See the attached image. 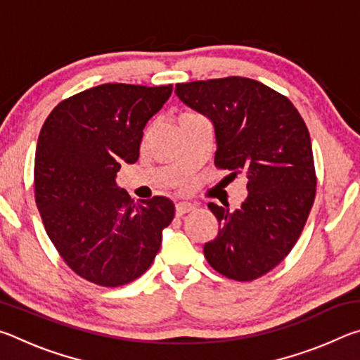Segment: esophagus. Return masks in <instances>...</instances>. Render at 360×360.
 Returning a JSON list of instances; mask_svg holds the SVG:
<instances>
[{
    "label": "esophagus",
    "mask_w": 360,
    "mask_h": 360,
    "mask_svg": "<svg viewBox=\"0 0 360 360\" xmlns=\"http://www.w3.org/2000/svg\"><path fill=\"white\" fill-rule=\"evenodd\" d=\"M195 210V206L192 205V203H178L176 205V216H182V214H186V212H191V211H193Z\"/></svg>",
    "instance_id": "esophagus-1"
}]
</instances>
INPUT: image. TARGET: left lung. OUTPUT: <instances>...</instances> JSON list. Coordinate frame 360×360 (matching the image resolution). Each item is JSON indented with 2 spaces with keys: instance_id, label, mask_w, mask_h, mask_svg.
Masks as SVG:
<instances>
[{
  "instance_id": "left-lung-1",
  "label": "left lung",
  "mask_w": 360,
  "mask_h": 360,
  "mask_svg": "<svg viewBox=\"0 0 360 360\" xmlns=\"http://www.w3.org/2000/svg\"><path fill=\"white\" fill-rule=\"evenodd\" d=\"M176 95L211 120L216 167L245 173L248 197L238 210L208 203L221 229L203 246L225 278L252 281L283 262L300 236L316 195L311 139L284 95L248 77L176 84Z\"/></svg>"
}]
</instances>
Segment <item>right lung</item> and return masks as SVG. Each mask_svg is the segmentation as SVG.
<instances>
[{"label": "right lung", "instance_id": "add662e5", "mask_svg": "<svg viewBox=\"0 0 360 360\" xmlns=\"http://www.w3.org/2000/svg\"><path fill=\"white\" fill-rule=\"evenodd\" d=\"M173 85L103 84L53 108L34 155V197L49 238L79 276L105 288L148 270L172 224L167 197L135 203L115 182L139 157L144 127Z\"/></svg>", "mask_w": 360, "mask_h": 360}]
</instances>
